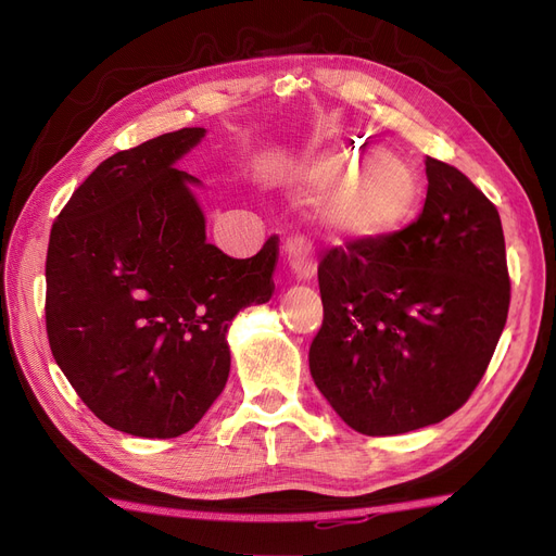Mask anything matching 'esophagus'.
I'll return each mask as SVG.
<instances>
[{"instance_id": "34e87169", "label": "esophagus", "mask_w": 556, "mask_h": 556, "mask_svg": "<svg viewBox=\"0 0 556 556\" xmlns=\"http://www.w3.org/2000/svg\"><path fill=\"white\" fill-rule=\"evenodd\" d=\"M285 266H288V274L296 280V282H306L313 278L315 274V252L311 241L294 237L285 245Z\"/></svg>"}]
</instances>
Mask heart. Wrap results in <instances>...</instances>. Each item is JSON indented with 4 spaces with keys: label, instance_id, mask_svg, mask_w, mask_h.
<instances>
[{
    "label": "heart",
    "instance_id": "1",
    "mask_svg": "<svg viewBox=\"0 0 556 556\" xmlns=\"http://www.w3.org/2000/svg\"><path fill=\"white\" fill-rule=\"evenodd\" d=\"M359 162L362 155L355 150H341L317 166L315 178L348 176L327 194L325 208L336 225L355 237H384L410 217L419 182L399 157L378 155L358 170Z\"/></svg>",
    "mask_w": 556,
    "mask_h": 556
}]
</instances>
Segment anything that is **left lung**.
I'll list each match as a JSON object with an SVG mask.
<instances>
[{
	"label": "left lung",
	"instance_id": "8db88e82",
	"mask_svg": "<svg viewBox=\"0 0 556 556\" xmlns=\"http://www.w3.org/2000/svg\"><path fill=\"white\" fill-rule=\"evenodd\" d=\"M427 201L390 237L331 248L317 266L323 327L311 376L348 427L394 435L459 410L492 362L510 306L496 206L427 157Z\"/></svg>",
	"mask_w": 556,
	"mask_h": 556
}]
</instances>
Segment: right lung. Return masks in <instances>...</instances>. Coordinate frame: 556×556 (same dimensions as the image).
Returning a JSON list of instances; mask_svg holds the SVG:
<instances>
[{
	"label": "right lung",
	"instance_id": "add662e5",
	"mask_svg": "<svg viewBox=\"0 0 556 556\" xmlns=\"http://www.w3.org/2000/svg\"><path fill=\"white\" fill-rule=\"evenodd\" d=\"M182 127L111 155L55 217L46 331L80 401L104 425L176 439L220 396L227 329L271 299L278 237L233 260L206 243L204 213L174 162L204 137Z\"/></svg>",
	"mask_w": 556,
	"mask_h": 556
}]
</instances>
